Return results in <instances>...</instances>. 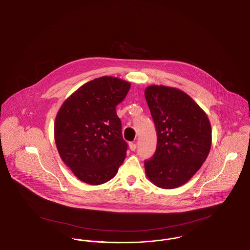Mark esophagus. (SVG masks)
I'll use <instances>...</instances> for the list:
<instances>
[{"mask_svg": "<svg viewBox=\"0 0 250 250\" xmlns=\"http://www.w3.org/2000/svg\"><path fill=\"white\" fill-rule=\"evenodd\" d=\"M129 148L131 151H135L137 148V144L135 143H129Z\"/></svg>", "mask_w": 250, "mask_h": 250, "instance_id": "obj_1", "label": "esophagus"}]
</instances>
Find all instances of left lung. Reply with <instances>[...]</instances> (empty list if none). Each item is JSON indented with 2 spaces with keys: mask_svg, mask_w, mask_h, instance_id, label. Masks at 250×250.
<instances>
[{
  "mask_svg": "<svg viewBox=\"0 0 250 250\" xmlns=\"http://www.w3.org/2000/svg\"><path fill=\"white\" fill-rule=\"evenodd\" d=\"M145 98L157 135L155 153L144 161L146 175L158 188H176L190 180L209 155L210 121L189 95L176 88L151 85Z\"/></svg>",
  "mask_w": 250,
  "mask_h": 250,
  "instance_id": "obj_1",
  "label": "left lung"
}]
</instances>
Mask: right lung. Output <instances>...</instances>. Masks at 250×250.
<instances>
[{"label":"right lung","mask_w":250,"mask_h":250,"mask_svg":"<svg viewBox=\"0 0 250 250\" xmlns=\"http://www.w3.org/2000/svg\"><path fill=\"white\" fill-rule=\"evenodd\" d=\"M130 85L118 78L100 77L80 87L60 107L54 124L57 150L64 164L86 184L107 183L125 158L127 143L116 106Z\"/></svg>","instance_id":"obj_1"}]
</instances>
